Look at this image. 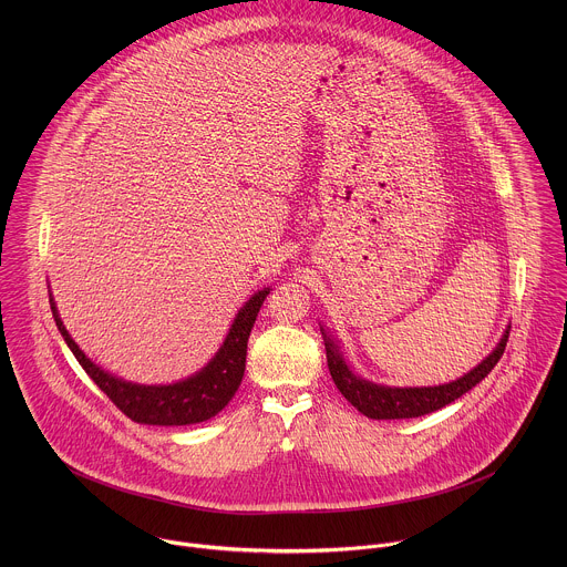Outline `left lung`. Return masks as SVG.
Segmentation results:
<instances>
[{
    "label": "left lung",
    "mask_w": 567,
    "mask_h": 567,
    "mask_svg": "<svg viewBox=\"0 0 567 567\" xmlns=\"http://www.w3.org/2000/svg\"><path fill=\"white\" fill-rule=\"evenodd\" d=\"M323 331L324 349H327V367L331 373L333 384L338 391L344 395L347 402L355 405L364 416L369 419H412L421 416L427 412H434L443 405L452 404L467 391H472L476 384H481L491 369L497 364L502 358L506 342H508V329L499 338L497 347L486 355L485 360L474 367L470 373L463 378L450 382V384H439V386H421V389H398V386H382L373 384L360 375H355L342 353L338 351V344L329 338V333Z\"/></svg>",
    "instance_id": "left-lung-1"
}]
</instances>
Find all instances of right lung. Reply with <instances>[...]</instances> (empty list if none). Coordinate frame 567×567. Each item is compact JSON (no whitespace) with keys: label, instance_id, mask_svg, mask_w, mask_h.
I'll list each match as a JSON object with an SVG mask.
<instances>
[{"label":"right lung","instance_id":"1","mask_svg":"<svg viewBox=\"0 0 567 567\" xmlns=\"http://www.w3.org/2000/svg\"><path fill=\"white\" fill-rule=\"evenodd\" d=\"M268 292L270 288L257 290L246 301V306L238 312L236 321L231 324L223 347L209 360L207 367H203L196 375L183 382H174L165 386L133 384L93 364L82 353L81 347L74 342L70 331L65 329L54 299H50V306H52V315L61 336L65 338L68 347L81 362L86 375L128 419L137 423H148V425H189V423H200L216 416L236 395L243 382L244 367H246V342Z\"/></svg>","mask_w":567,"mask_h":567}]
</instances>
